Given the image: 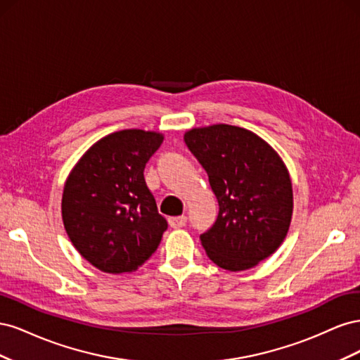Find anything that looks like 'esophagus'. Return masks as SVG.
Returning <instances> with one entry per match:
<instances>
[{
    "mask_svg": "<svg viewBox=\"0 0 360 360\" xmlns=\"http://www.w3.org/2000/svg\"><path fill=\"white\" fill-rule=\"evenodd\" d=\"M186 221H188V217L184 216V214L176 216V217H169V219H168V222H169V225L172 228H181V226H184V225H186Z\"/></svg>",
    "mask_w": 360,
    "mask_h": 360,
    "instance_id": "esophagus-1",
    "label": "esophagus"
}]
</instances>
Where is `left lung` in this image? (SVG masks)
Masks as SVG:
<instances>
[{"label":"left lung","mask_w":360,"mask_h":360,"mask_svg":"<svg viewBox=\"0 0 360 360\" xmlns=\"http://www.w3.org/2000/svg\"><path fill=\"white\" fill-rule=\"evenodd\" d=\"M184 143L205 169L219 214L201 243L216 266L255 267L284 242L292 216V186L284 160L248 129L193 127Z\"/></svg>","instance_id":"8db88e82"}]
</instances>
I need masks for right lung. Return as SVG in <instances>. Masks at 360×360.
Returning a JSON list of instances; mask_svg holds the SVG:
<instances>
[{"label":"right lung","instance_id":"1","mask_svg":"<svg viewBox=\"0 0 360 360\" xmlns=\"http://www.w3.org/2000/svg\"><path fill=\"white\" fill-rule=\"evenodd\" d=\"M163 135L126 129L85 151L64 183L61 214L76 250L105 274L134 271L153 255L168 228L144 168Z\"/></svg>","mask_w":360,"mask_h":360}]
</instances>
